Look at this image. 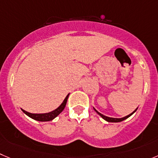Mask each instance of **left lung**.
<instances>
[{"mask_svg":"<svg viewBox=\"0 0 158 158\" xmlns=\"http://www.w3.org/2000/svg\"><path fill=\"white\" fill-rule=\"evenodd\" d=\"M94 111H95V112H97V113L98 114V115H100L101 117H102V118H104V119H105V120H106V121H107V122H109V123H118V122H122V121H123V120H125L126 118H129V117H130V115H133V114L134 113V112H136V110H137V109H136V110H135V111H133V112H132L131 114H130V115H127V116H125V117H123V118H111V117H108V116H106V115H102V114H101L100 112H98V111L96 110V109H94Z\"/></svg>","mask_w":158,"mask_h":158,"instance_id":"obj_1","label":"left lung"}]
</instances>
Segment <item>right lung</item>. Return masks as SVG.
<instances>
[{
  "mask_svg": "<svg viewBox=\"0 0 158 158\" xmlns=\"http://www.w3.org/2000/svg\"><path fill=\"white\" fill-rule=\"evenodd\" d=\"M68 97H69V94H67V97L65 98V99L64 100V102H63L62 104H61L60 106L57 108V109H55V110H53V111H52V112H48V113L34 114V113H30V112H26V111L23 110V109H22V110L24 113L26 114V115H28V116H29L30 118H33V119H35V120H37V121H40V122L51 121V120H52L53 118H55L57 116V115H59V114L63 110H64V108H65V106H66V104H67V98H68Z\"/></svg>",
  "mask_w": 158,
  "mask_h": 158,
  "instance_id": "1",
  "label": "right lung"
}]
</instances>
